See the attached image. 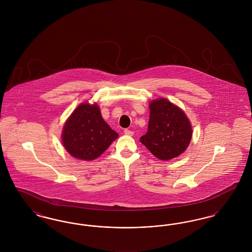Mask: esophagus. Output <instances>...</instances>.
Wrapping results in <instances>:
<instances>
[{"mask_svg":"<svg viewBox=\"0 0 252 252\" xmlns=\"http://www.w3.org/2000/svg\"><path fill=\"white\" fill-rule=\"evenodd\" d=\"M124 132H125L126 135H128V136H133V134H134V132L129 130V129H125Z\"/></svg>","mask_w":252,"mask_h":252,"instance_id":"obj_1","label":"esophagus"}]
</instances>
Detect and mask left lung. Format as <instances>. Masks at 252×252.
<instances>
[{"instance_id":"left-lung-1","label":"left lung","mask_w":252,"mask_h":252,"mask_svg":"<svg viewBox=\"0 0 252 252\" xmlns=\"http://www.w3.org/2000/svg\"><path fill=\"white\" fill-rule=\"evenodd\" d=\"M149 109L148 129L140 142L161 160L180 156L192 139V126L186 114L165 98L150 102Z\"/></svg>"}]
</instances>
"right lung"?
<instances>
[{"mask_svg": "<svg viewBox=\"0 0 252 252\" xmlns=\"http://www.w3.org/2000/svg\"><path fill=\"white\" fill-rule=\"evenodd\" d=\"M118 133L104 121L97 104L82 103L66 121L62 131V144L73 158L93 160L102 155Z\"/></svg>", "mask_w": 252, "mask_h": 252, "instance_id": "obj_1", "label": "right lung"}]
</instances>
